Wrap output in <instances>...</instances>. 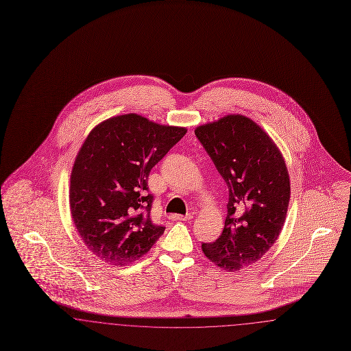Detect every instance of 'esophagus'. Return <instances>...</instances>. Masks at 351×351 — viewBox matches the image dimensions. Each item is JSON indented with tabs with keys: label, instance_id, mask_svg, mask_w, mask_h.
Segmentation results:
<instances>
[{
	"label": "esophagus",
	"instance_id": "34e87169",
	"mask_svg": "<svg viewBox=\"0 0 351 351\" xmlns=\"http://www.w3.org/2000/svg\"><path fill=\"white\" fill-rule=\"evenodd\" d=\"M169 219H172V221H178V222H182V221H189V219H192V216H191V215H186V216L171 215V216H169Z\"/></svg>",
	"mask_w": 351,
	"mask_h": 351
}]
</instances>
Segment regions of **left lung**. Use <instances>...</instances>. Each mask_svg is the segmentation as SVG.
Wrapping results in <instances>:
<instances>
[{
	"label": "left lung",
	"mask_w": 351,
	"mask_h": 351,
	"mask_svg": "<svg viewBox=\"0 0 351 351\" xmlns=\"http://www.w3.org/2000/svg\"><path fill=\"white\" fill-rule=\"evenodd\" d=\"M229 188L225 228L205 256L229 272L256 263L283 229L291 184L283 155L251 118L229 114L195 130Z\"/></svg>",
	"instance_id": "1"
}]
</instances>
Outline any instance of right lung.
I'll list each match as a JSON object with an SVG mask.
<instances>
[{
	"label": "right lung",
	"instance_id": "add662e5",
	"mask_svg": "<svg viewBox=\"0 0 351 351\" xmlns=\"http://www.w3.org/2000/svg\"><path fill=\"white\" fill-rule=\"evenodd\" d=\"M185 133L129 113L88 134L71 172L69 208L85 246L104 262L122 267L138 261L165 233L151 221L147 179Z\"/></svg>",
	"mask_w": 351,
	"mask_h": 351
}]
</instances>
